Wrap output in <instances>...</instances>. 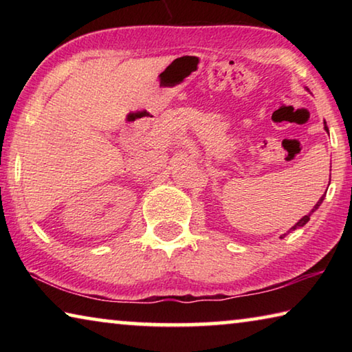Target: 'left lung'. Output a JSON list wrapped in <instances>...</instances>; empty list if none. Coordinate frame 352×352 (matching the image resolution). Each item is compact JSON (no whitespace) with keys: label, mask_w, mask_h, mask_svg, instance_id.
<instances>
[{"label":"left lung","mask_w":352,"mask_h":352,"mask_svg":"<svg viewBox=\"0 0 352 352\" xmlns=\"http://www.w3.org/2000/svg\"><path fill=\"white\" fill-rule=\"evenodd\" d=\"M324 130H326V132H327V133H329V129H327V126H326V122H324ZM329 182H331V180H329ZM326 190H327V189H326ZM324 195H326V194H324ZM324 195H321V199H320V200L317 201V205H315V206L312 208V211H311V212H309V214H307V216H305V217H301L300 220H298V222H296V223H295L294 226H292V228H290V230L287 231V233H290V231H295L296 228H301V226H305V225H306V223L309 222V220H311V216H312V212H315V211H317V210H318V208H320V205H321V204H323V200H324ZM287 233H285V234H283V236H281V239H283V237H284V236H287Z\"/></svg>","instance_id":"left-lung-1"}]
</instances>
